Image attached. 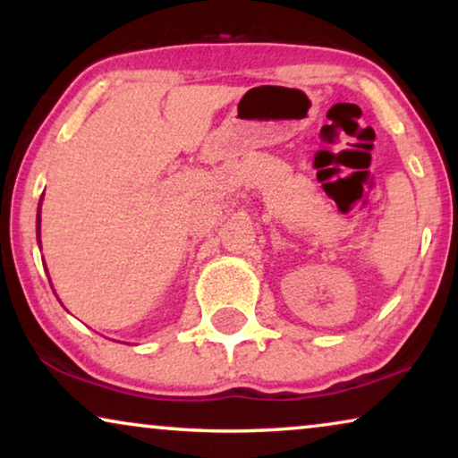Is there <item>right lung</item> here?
I'll list each match as a JSON object with an SVG mask.
<instances>
[{
	"mask_svg": "<svg viewBox=\"0 0 458 458\" xmlns=\"http://www.w3.org/2000/svg\"><path fill=\"white\" fill-rule=\"evenodd\" d=\"M37 233H39V216H37Z\"/></svg>",
	"mask_w": 458,
	"mask_h": 458,
	"instance_id": "obj_1",
	"label": "right lung"
}]
</instances>
